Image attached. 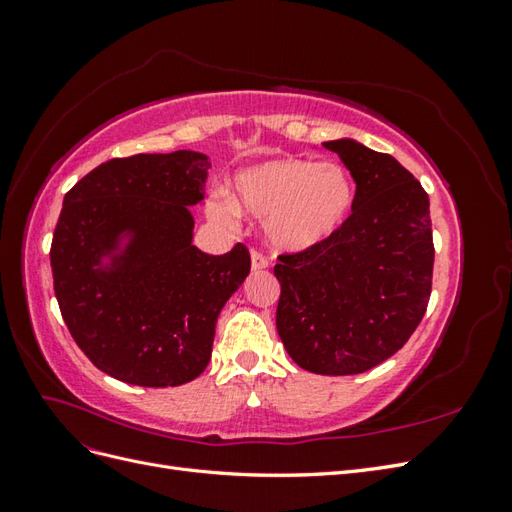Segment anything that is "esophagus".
<instances>
[{
	"instance_id": "1",
	"label": "esophagus",
	"mask_w": 512,
	"mask_h": 512,
	"mask_svg": "<svg viewBox=\"0 0 512 512\" xmlns=\"http://www.w3.org/2000/svg\"><path fill=\"white\" fill-rule=\"evenodd\" d=\"M267 267H269V260L258 252H252V271L258 273V271H265Z\"/></svg>"
}]
</instances>
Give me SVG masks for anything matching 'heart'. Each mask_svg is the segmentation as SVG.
Listing matches in <instances>:
<instances>
[{
	"label": "heart",
	"mask_w": 512,
	"mask_h": 512,
	"mask_svg": "<svg viewBox=\"0 0 512 512\" xmlns=\"http://www.w3.org/2000/svg\"><path fill=\"white\" fill-rule=\"evenodd\" d=\"M356 188L337 162L277 156L237 170L230 200L209 198V215L230 224L239 215L262 222L271 247L303 254L333 241L350 220Z\"/></svg>",
	"instance_id": "obj_1"
}]
</instances>
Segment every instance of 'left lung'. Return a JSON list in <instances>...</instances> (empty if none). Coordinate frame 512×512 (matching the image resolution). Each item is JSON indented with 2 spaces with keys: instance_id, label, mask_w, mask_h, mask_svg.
Listing matches in <instances>:
<instances>
[{
  "instance_id": "1",
  "label": "left lung",
  "mask_w": 512,
  "mask_h": 512,
  "mask_svg": "<svg viewBox=\"0 0 512 512\" xmlns=\"http://www.w3.org/2000/svg\"><path fill=\"white\" fill-rule=\"evenodd\" d=\"M322 147L350 170L354 209L333 241L280 256L275 324L299 367L352 376L393 356L425 316L433 271L429 196L393 156L354 138Z\"/></svg>"
}]
</instances>
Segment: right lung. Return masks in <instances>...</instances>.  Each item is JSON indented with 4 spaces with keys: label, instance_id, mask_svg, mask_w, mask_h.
<instances>
[{
    "label": "right lung",
    "instance_id": "obj_1",
    "mask_svg": "<svg viewBox=\"0 0 512 512\" xmlns=\"http://www.w3.org/2000/svg\"><path fill=\"white\" fill-rule=\"evenodd\" d=\"M209 156L192 149L100 164L66 194L51 245L55 297L74 342L104 374L179 386L203 374L226 301L250 275L237 243H192Z\"/></svg>",
    "mask_w": 512,
    "mask_h": 512
}]
</instances>
